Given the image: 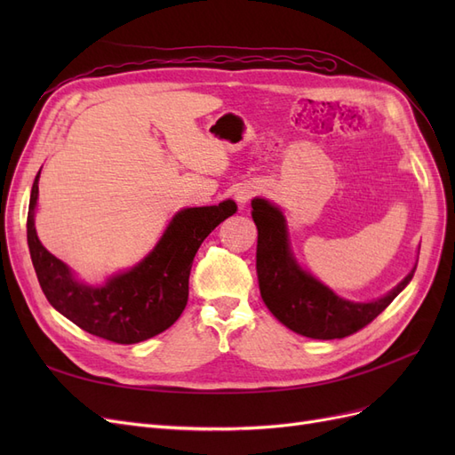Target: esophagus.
Returning a JSON list of instances; mask_svg holds the SVG:
<instances>
[{
	"instance_id": "esophagus-1",
	"label": "esophagus",
	"mask_w": 455,
	"mask_h": 455,
	"mask_svg": "<svg viewBox=\"0 0 455 455\" xmlns=\"http://www.w3.org/2000/svg\"><path fill=\"white\" fill-rule=\"evenodd\" d=\"M256 194H258V191H256L254 186H241V188L235 191V201H237L239 204H246Z\"/></svg>"
}]
</instances>
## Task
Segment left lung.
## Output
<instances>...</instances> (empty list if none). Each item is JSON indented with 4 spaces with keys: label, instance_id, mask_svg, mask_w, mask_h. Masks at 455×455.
Returning <instances> with one entry per match:
<instances>
[{
    "label": "left lung",
    "instance_id": "left-lung-1",
    "mask_svg": "<svg viewBox=\"0 0 455 455\" xmlns=\"http://www.w3.org/2000/svg\"><path fill=\"white\" fill-rule=\"evenodd\" d=\"M252 218L258 228L256 269L259 294L269 311L294 330L313 339L346 338L370 324L414 277V271L396 288L370 304L336 296L328 286L311 277L292 258L283 212L264 199L252 201Z\"/></svg>",
    "mask_w": 455,
    "mask_h": 455
}]
</instances>
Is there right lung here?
<instances>
[{"mask_svg":"<svg viewBox=\"0 0 455 455\" xmlns=\"http://www.w3.org/2000/svg\"><path fill=\"white\" fill-rule=\"evenodd\" d=\"M37 180L39 172L32 186L26 228L41 291L66 319L121 346L154 338L178 321L188 304L196 252L206 235L237 211L233 201L180 211L139 266L92 288L77 283L66 264L39 243L34 226Z\"/></svg>","mask_w":455,"mask_h":455,"instance_id":"1","label":"right lung"}]
</instances>
